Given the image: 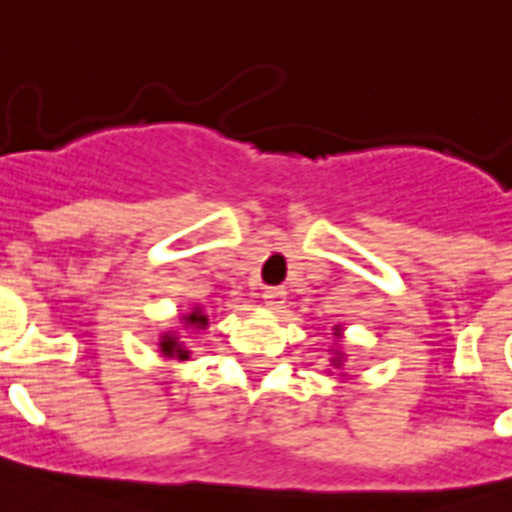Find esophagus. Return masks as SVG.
Returning <instances> with one entry per match:
<instances>
[{
	"instance_id": "1",
	"label": "esophagus",
	"mask_w": 512,
	"mask_h": 512,
	"mask_svg": "<svg viewBox=\"0 0 512 512\" xmlns=\"http://www.w3.org/2000/svg\"><path fill=\"white\" fill-rule=\"evenodd\" d=\"M261 298H264V306L269 308L285 306V290H282V287H266L264 293H261Z\"/></svg>"
}]
</instances>
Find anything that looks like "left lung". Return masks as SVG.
Segmentation results:
<instances>
[{
    "label": "left lung",
    "mask_w": 512,
    "mask_h": 512,
    "mask_svg": "<svg viewBox=\"0 0 512 512\" xmlns=\"http://www.w3.org/2000/svg\"><path fill=\"white\" fill-rule=\"evenodd\" d=\"M335 335L340 337V324H337V327H335ZM332 366H335V369H340V366H342V353H340V350H337L335 358H332Z\"/></svg>",
    "instance_id": "8db88e82"
}]
</instances>
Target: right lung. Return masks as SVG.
<instances>
[{"label":"right lung","mask_w":512,"mask_h":512,"mask_svg":"<svg viewBox=\"0 0 512 512\" xmlns=\"http://www.w3.org/2000/svg\"><path fill=\"white\" fill-rule=\"evenodd\" d=\"M206 324H209V316L201 308H193L190 314L183 316L185 329H206ZM159 348H162L164 358H177V361H188L190 358V350L185 348L183 342H180V335H175V332H164Z\"/></svg>","instance_id":"right-lung-1"}]
</instances>
